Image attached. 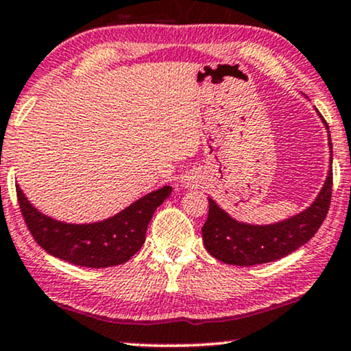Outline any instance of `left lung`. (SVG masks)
Segmentation results:
<instances>
[{
  "mask_svg": "<svg viewBox=\"0 0 351 351\" xmlns=\"http://www.w3.org/2000/svg\"><path fill=\"white\" fill-rule=\"evenodd\" d=\"M320 119L328 132L332 163L330 130L322 116ZM330 197L332 170H328L322 189L309 208L301 210L296 216L267 226L240 222L230 217L226 210L219 208L216 201L209 197L208 221L201 229L206 250L214 258L239 267H252L280 260L314 237L330 208Z\"/></svg>",
  "mask_w": 351,
  "mask_h": 351,
  "instance_id": "obj_1",
  "label": "left lung"
}]
</instances>
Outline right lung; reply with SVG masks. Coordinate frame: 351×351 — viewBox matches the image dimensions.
Returning <instances> with one entry per match:
<instances>
[{
	"label": "right lung",
	"mask_w": 351,
	"mask_h": 351,
	"mask_svg": "<svg viewBox=\"0 0 351 351\" xmlns=\"http://www.w3.org/2000/svg\"><path fill=\"white\" fill-rule=\"evenodd\" d=\"M24 221L34 240L50 255L86 268H106L125 263L141 250L152 216L171 194V186L152 191L116 216L91 223L57 221L29 202L16 184Z\"/></svg>",
	"instance_id": "obj_1"
}]
</instances>
